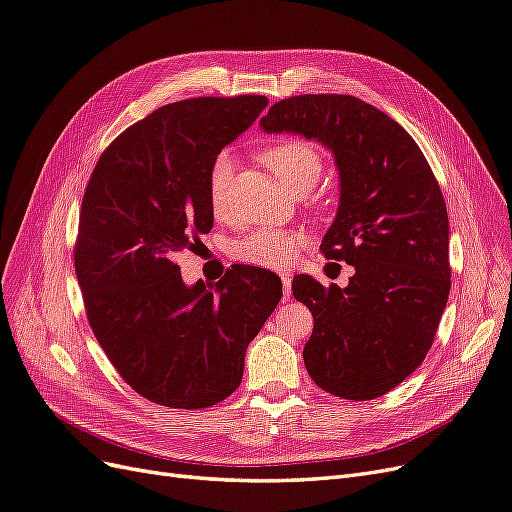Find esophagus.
<instances>
[{"instance_id": "esophagus-1", "label": "esophagus", "mask_w": 512, "mask_h": 512, "mask_svg": "<svg viewBox=\"0 0 512 512\" xmlns=\"http://www.w3.org/2000/svg\"><path fill=\"white\" fill-rule=\"evenodd\" d=\"M282 286H284V299H290V290H292V280L290 275H282Z\"/></svg>"}]
</instances>
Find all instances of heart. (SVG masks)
Returning a JSON list of instances; mask_svg holds the SVG:
<instances>
[{
    "instance_id": "b5f03b06",
    "label": "heart",
    "mask_w": 512,
    "mask_h": 512,
    "mask_svg": "<svg viewBox=\"0 0 512 512\" xmlns=\"http://www.w3.org/2000/svg\"><path fill=\"white\" fill-rule=\"evenodd\" d=\"M262 162L292 194H307L322 175V158L316 147L303 141H284L262 151ZM232 177V158L220 153L209 170V203L222 215L226 207L228 183ZM305 237L294 230L262 228L237 243L235 256L247 265L262 269H284L292 265Z\"/></svg>"
}]
</instances>
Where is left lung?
<instances>
[{
	"mask_svg": "<svg viewBox=\"0 0 512 512\" xmlns=\"http://www.w3.org/2000/svg\"><path fill=\"white\" fill-rule=\"evenodd\" d=\"M260 128L316 141L335 160L339 205L320 250L354 275L346 288L294 275V299L314 316L303 361L327 393L376 399L425 361L451 292L440 185L414 138L354 96L282 100Z\"/></svg>",
	"mask_w": 512,
	"mask_h": 512,
	"instance_id": "obj_1",
	"label": "left lung"
}]
</instances>
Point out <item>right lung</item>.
<instances>
[{"label": "right lung", "mask_w": 512, "mask_h": 512, "mask_svg": "<svg viewBox=\"0 0 512 512\" xmlns=\"http://www.w3.org/2000/svg\"><path fill=\"white\" fill-rule=\"evenodd\" d=\"M265 96L192 98L134 123L83 196L74 267L94 335L119 376L166 408L215 406L282 299L275 273L239 265L218 288L185 284L175 256L209 232V170L265 111Z\"/></svg>", "instance_id": "add662e5"}]
</instances>
